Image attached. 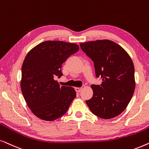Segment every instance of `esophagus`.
Returning <instances> with one entry per match:
<instances>
[{
    "mask_svg": "<svg viewBox=\"0 0 149 149\" xmlns=\"http://www.w3.org/2000/svg\"><path fill=\"white\" fill-rule=\"evenodd\" d=\"M82 88H79V87H76V88H75V90H76V92H78V93H79V92H80L81 91V90H82Z\"/></svg>",
    "mask_w": 149,
    "mask_h": 149,
    "instance_id": "34e87169",
    "label": "esophagus"
}]
</instances>
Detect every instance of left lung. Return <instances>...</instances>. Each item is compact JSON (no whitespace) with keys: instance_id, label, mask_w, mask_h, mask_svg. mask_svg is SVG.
Segmentation results:
<instances>
[{"instance_id":"left-lung-1","label":"left lung","mask_w":149,"mask_h":149,"mask_svg":"<svg viewBox=\"0 0 149 149\" xmlns=\"http://www.w3.org/2000/svg\"><path fill=\"white\" fill-rule=\"evenodd\" d=\"M94 63L100 85H92V98L86 103L92 113L104 119L116 117L125 110L134 95V65L128 53L114 41L104 39L80 43Z\"/></svg>"}]
</instances>
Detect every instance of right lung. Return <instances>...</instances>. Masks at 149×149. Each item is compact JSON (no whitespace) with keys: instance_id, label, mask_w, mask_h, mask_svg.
<instances>
[{"instance_id":"right-lung-1","label":"right lung","mask_w":149,"mask_h":149,"mask_svg":"<svg viewBox=\"0 0 149 149\" xmlns=\"http://www.w3.org/2000/svg\"><path fill=\"white\" fill-rule=\"evenodd\" d=\"M79 49L76 43L45 41L31 49L22 67L20 86L27 106L40 119L52 121L68 110L76 97L75 89L60 86L62 64Z\"/></svg>"}]
</instances>
